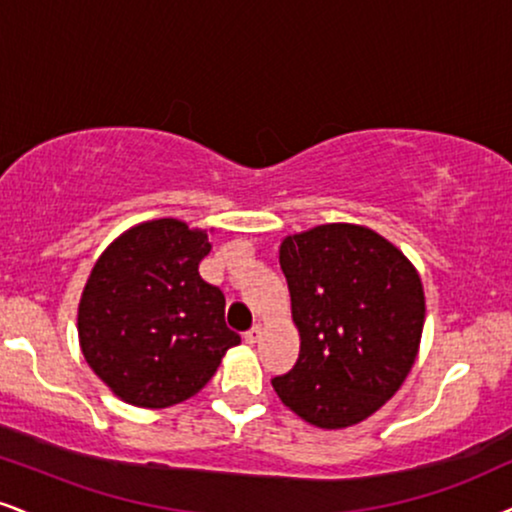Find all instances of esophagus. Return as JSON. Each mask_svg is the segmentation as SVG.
Segmentation results:
<instances>
[{
    "mask_svg": "<svg viewBox=\"0 0 512 512\" xmlns=\"http://www.w3.org/2000/svg\"><path fill=\"white\" fill-rule=\"evenodd\" d=\"M258 339H261V327H258V325H256V327H251V330L244 334V342L249 344V346L258 344Z\"/></svg>",
    "mask_w": 512,
    "mask_h": 512,
    "instance_id": "1",
    "label": "esophagus"
}]
</instances>
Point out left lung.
Here are the masks:
<instances>
[{
	"label": "left lung",
	"mask_w": 512,
	"mask_h": 512,
	"mask_svg": "<svg viewBox=\"0 0 512 512\" xmlns=\"http://www.w3.org/2000/svg\"><path fill=\"white\" fill-rule=\"evenodd\" d=\"M280 268L299 361L273 380L282 403L320 430L358 425L406 382L425 327V292L389 239L327 223L282 239Z\"/></svg>",
	"instance_id": "1"
}]
</instances>
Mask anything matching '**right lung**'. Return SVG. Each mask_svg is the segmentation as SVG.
I'll list each match as a JSON object with an SVG mask.
<instances>
[{"instance_id":"right-lung-1","label":"right lung","mask_w":512,"mask_h":512,"mask_svg":"<svg viewBox=\"0 0 512 512\" xmlns=\"http://www.w3.org/2000/svg\"><path fill=\"white\" fill-rule=\"evenodd\" d=\"M208 251L206 230L159 218L132 225L94 263L78 304L80 351L130 406L187 401L239 344L223 292L199 275Z\"/></svg>"}]
</instances>
